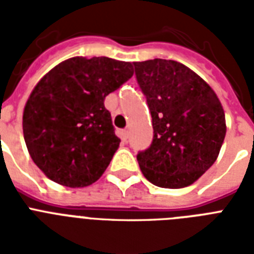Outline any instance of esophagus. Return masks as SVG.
I'll return each mask as SVG.
<instances>
[{"label":"esophagus","mask_w":254,"mask_h":254,"mask_svg":"<svg viewBox=\"0 0 254 254\" xmlns=\"http://www.w3.org/2000/svg\"><path fill=\"white\" fill-rule=\"evenodd\" d=\"M121 139H123V142H127V129H124V130H121Z\"/></svg>","instance_id":"1"}]
</instances>
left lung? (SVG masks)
Returning a JSON list of instances; mask_svg holds the SVG:
<instances>
[{
    "label": "left lung",
    "instance_id": "obj_1",
    "mask_svg": "<svg viewBox=\"0 0 254 254\" xmlns=\"http://www.w3.org/2000/svg\"><path fill=\"white\" fill-rule=\"evenodd\" d=\"M146 97L153 142L137 161L147 181L162 189L192 185L216 161L224 141L225 115L213 89L179 62H134Z\"/></svg>",
    "mask_w": 254,
    "mask_h": 254
}]
</instances>
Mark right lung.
I'll list each match as a JSON object with an SVG mask.
<instances>
[{"label":"right lung","instance_id":"1","mask_svg":"<svg viewBox=\"0 0 254 254\" xmlns=\"http://www.w3.org/2000/svg\"><path fill=\"white\" fill-rule=\"evenodd\" d=\"M133 76L131 63L76 57L42 77L23 111V137L34 163L67 187L99 179L120 146L104 100Z\"/></svg>","mask_w":254,"mask_h":254}]
</instances>
